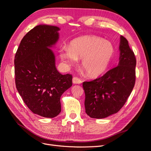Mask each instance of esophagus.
<instances>
[{"label":"esophagus","mask_w":151,"mask_h":151,"mask_svg":"<svg viewBox=\"0 0 151 151\" xmlns=\"http://www.w3.org/2000/svg\"><path fill=\"white\" fill-rule=\"evenodd\" d=\"M72 82L74 84H81V83H82V82L83 81H82L81 79L78 78V77H73Z\"/></svg>","instance_id":"obj_1"}]
</instances>
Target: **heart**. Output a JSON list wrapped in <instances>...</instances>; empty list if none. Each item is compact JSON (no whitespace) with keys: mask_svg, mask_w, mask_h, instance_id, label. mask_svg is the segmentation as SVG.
Masks as SVG:
<instances>
[{"mask_svg":"<svg viewBox=\"0 0 151 151\" xmlns=\"http://www.w3.org/2000/svg\"><path fill=\"white\" fill-rule=\"evenodd\" d=\"M115 54L113 45L99 36L86 35L72 40L69 48L63 47L60 57L70 66L82 59L81 67L87 76L97 77L106 71Z\"/></svg>","mask_w":151,"mask_h":151,"instance_id":"obj_1","label":"heart"}]
</instances>
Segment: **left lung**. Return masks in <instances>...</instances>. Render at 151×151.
I'll use <instances>...</instances> for the list:
<instances>
[{
    "mask_svg": "<svg viewBox=\"0 0 151 151\" xmlns=\"http://www.w3.org/2000/svg\"><path fill=\"white\" fill-rule=\"evenodd\" d=\"M118 65L102 77L83 83L86 113L91 118H104L119 111L135 83L136 58L127 40L121 36Z\"/></svg>",
    "mask_w": 151,
    "mask_h": 151,
    "instance_id": "8db88e82",
    "label": "left lung"
}]
</instances>
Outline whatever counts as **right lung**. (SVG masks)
<instances>
[{
  "label": "right lung",
  "instance_id": "obj_1",
  "mask_svg": "<svg viewBox=\"0 0 151 151\" xmlns=\"http://www.w3.org/2000/svg\"><path fill=\"white\" fill-rule=\"evenodd\" d=\"M57 26L39 25L22 39L14 58L15 83L24 103L35 114L53 118L61 111L62 94L72 84V76L55 67L49 47L58 39Z\"/></svg>",
  "mask_w": 151,
  "mask_h": 151
}]
</instances>
